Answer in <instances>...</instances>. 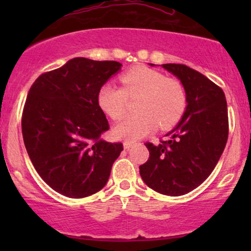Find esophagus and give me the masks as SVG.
<instances>
[{
    "instance_id": "34e87169",
    "label": "esophagus",
    "mask_w": 251,
    "mask_h": 251,
    "mask_svg": "<svg viewBox=\"0 0 251 251\" xmlns=\"http://www.w3.org/2000/svg\"><path fill=\"white\" fill-rule=\"evenodd\" d=\"M133 145H134V144L132 143V142H128V140L124 142V148H125V150H129Z\"/></svg>"
}]
</instances>
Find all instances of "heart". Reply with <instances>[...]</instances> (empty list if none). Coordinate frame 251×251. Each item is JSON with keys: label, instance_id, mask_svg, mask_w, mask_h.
<instances>
[{"label": "heart", "instance_id": "1", "mask_svg": "<svg viewBox=\"0 0 251 251\" xmlns=\"http://www.w3.org/2000/svg\"><path fill=\"white\" fill-rule=\"evenodd\" d=\"M123 87L106 82L98 93L100 108L113 120L123 119L128 99L139 98L135 111L139 114L126 118L114 127L122 139L135 140L151 133L154 128L174 127L186 109V92L181 82L146 67L126 72L120 77Z\"/></svg>", "mask_w": 251, "mask_h": 251}]
</instances>
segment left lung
<instances>
[{
	"label": "left lung",
	"mask_w": 251,
	"mask_h": 251,
	"mask_svg": "<svg viewBox=\"0 0 251 251\" xmlns=\"http://www.w3.org/2000/svg\"><path fill=\"white\" fill-rule=\"evenodd\" d=\"M183 83L186 111L159 145L146 143L150 157L139 166L146 185L159 194L181 196L200 186L214 171L229 135L224 92L200 72L181 63H165Z\"/></svg>",
	"instance_id": "obj_1"
}]
</instances>
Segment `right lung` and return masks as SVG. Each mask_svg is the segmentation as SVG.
Instances as JSON below:
<instances>
[{
    "mask_svg": "<svg viewBox=\"0 0 251 251\" xmlns=\"http://www.w3.org/2000/svg\"><path fill=\"white\" fill-rule=\"evenodd\" d=\"M120 67L74 57L42 73L28 92L21 120L25 150L45 183L66 197L101 190L124 150L100 139L109 125L98 103L100 87Z\"/></svg>",
    "mask_w": 251,
    "mask_h": 251,
    "instance_id": "right-lung-1",
    "label": "right lung"
}]
</instances>
